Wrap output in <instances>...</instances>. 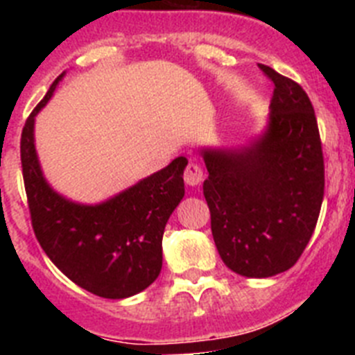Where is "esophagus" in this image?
<instances>
[{"label":"esophagus","instance_id":"esophagus-1","mask_svg":"<svg viewBox=\"0 0 355 355\" xmlns=\"http://www.w3.org/2000/svg\"><path fill=\"white\" fill-rule=\"evenodd\" d=\"M202 178H205V174H202V168H200L199 163H188L187 171H184V183H187L188 187H197V184H200Z\"/></svg>","mask_w":355,"mask_h":355}]
</instances>
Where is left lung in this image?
<instances>
[{"label": "left lung", "instance_id": "1", "mask_svg": "<svg viewBox=\"0 0 355 355\" xmlns=\"http://www.w3.org/2000/svg\"><path fill=\"white\" fill-rule=\"evenodd\" d=\"M274 81L266 126L236 147H200L213 240L227 268L272 277L297 263L324 200V156L315 110L299 83L259 65Z\"/></svg>", "mask_w": 355, "mask_h": 355}]
</instances>
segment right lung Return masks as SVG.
<instances>
[{"mask_svg":"<svg viewBox=\"0 0 355 355\" xmlns=\"http://www.w3.org/2000/svg\"><path fill=\"white\" fill-rule=\"evenodd\" d=\"M65 72L31 112L21 137V163L31 224L44 252L72 283L97 297L126 299L155 283L162 270L163 231L184 197V156L114 197L83 205L44 178L35 149V117Z\"/></svg>","mask_w":355,"mask_h":355,"instance_id":"1","label":"right lung"}]
</instances>
